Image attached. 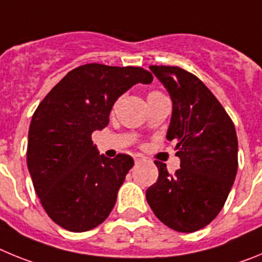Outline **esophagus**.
Instances as JSON below:
<instances>
[{
  "instance_id": "esophagus-1",
  "label": "esophagus",
  "mask_w": 262,
  "mask_h": 262,
  "mask_svg": "<svg viewBox=\"0 0 262 262\" xmlns=\"http://www.w3.org/2000/svg\"><path fill=\"white\" fill-rule=\"evenodd\" d=\"M134 160H135V163H140V161L144 160V157H143V155L140 154H135L134 155Z\"/></svg>"
}]
</instances>
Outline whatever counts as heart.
<instances>
[{"label":"heart","mask_w":262,"mask_h":262,"mask_svg":"<svg viewBox=\"0 0 262 262\" xmlns=\"http://www.w3.org/2000/svg\"><path fill=\"white\" fill-rule=\"evenodd\" d=\"M157 93H159V92H151V93L148 94V96H151V94H157Z\"/></svg>","instance_id":"1"}]
</instances>
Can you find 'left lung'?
Masks as SVG:
<instances>
[{
  "instance_id": "left-lung-1",
  "label": "left lung",
  "mask_w": 262,
  "mask_h": 262,
  "mask_svg": "<svg viewBox=\"0 0 262 262\" xmlns=\"http://www.w3.org/2000/svg\"><path fill=\"white\" fill-rule=\"evenodd\" d=\"M173 102L166 139L177 142L181 168L169 174L155 161L159 178L147 202L165 226L194 232L223 209L237 172V136L232 119L200 78L180 67L151 66Z\"/></svg>"
}]
</instances>
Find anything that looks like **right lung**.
Here are the masks:
<instances>
[{
    "instance_id": "1",
    "label": "right lung",
    "mask_w": 262,
    "mask_h": 262,
    "mask_svg": "<svg viewBox=\"0 0 262 262\" xmlns=\"http://www.w3.org/2000/svg\"><path fill=\"white\" fill-rule=\"evenodd\" d=\"M152 80L139 67L92 62L68 72L39 103L29 129L27 166L43 209L60 227L85 232L110 215L134 160L99 155L92 134L107 126L124 92Z\"/></svg>"
}]
</instances>
